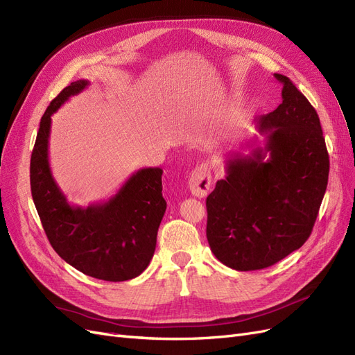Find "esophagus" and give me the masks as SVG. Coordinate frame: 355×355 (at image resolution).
Listing matches in <instances>:
<instances>
[{
	"label": "esophagus",
	"instance_id": "1",
	"mask_svg": "<svg viewBox=\"0 0 355 355\" xmlns=\"http://www.w3.org/2000/svg\"><path fill=\"white\" fill-rule=\"evenodd\" d=\"M210 185H211V171L207 164H201L192 171L188 180V188L192 196L200 197V198L206 197L210 189Z\"/></svg>",
	"mask_w": 355,
	"mask_h": 355
}]
</instances>
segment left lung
I'll list each match as a JSON object with an SVG mask.
<instances>
[{"label":"left lung","mask_w":355,"mask_h":355,"mask_svg":"<svg viewBox=\"0 0 355 355\" xmlns=\"http://www.w3.org/2000/svg\"><path fill=\"white\" fill-rule=\"evenodd\" d=\"M283 102L256 118L265 136L249 155L232 154L227 176L207 197V241L232 270H263L308 240L329 179L320 118L282 73Z\"/></svg>","instance_id":"left-lung-1"}]
</instances>
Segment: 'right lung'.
<instances>
[{"label":"right lung","instance_id":"obj_1","mask_svg":"<svg viewBox=\"0 0 355 355\" xmlns=\"http://www.w3.org/2000/svg\"><path fill=\"white\" fill-rule=\"evenodd\" d=\"M90 83L78 80L49 105L31 155V192L53 249L75 270L105 282L141 275L151 262L167 202L159 167L135 171L108 201L75 207L58 187L49 163L51 115Z\"/></svg>","mask_w":355,"mask_h":355}]
</instances>
